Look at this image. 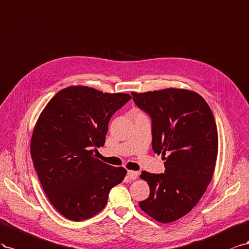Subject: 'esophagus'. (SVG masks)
<instances>
[{"label":"esophagus","instance_id":"1","mask_svg":"<svg viewBox=\"0 0 249 249\" xmlns=\"http://www.w3.org/2000/svg\"><path fill=\"white\" fill-rule=\"evenodd\" d=\"M138 176H139V173L137 171H131V170H128V172H127V177L131 180L136 179Z\"/></svg>","mask_w":249,"mask_h":249}]
</instances>
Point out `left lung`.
Listing matches in <instances>:
<instances>
[{
  "instance_id": "left-lung-1",
  "label": "left lung",
  "mask_w": 249,
  "mask_h": 249,
  "mask_svg": "<svg viewBox=\"0 0 249 249\" xmlns=\"http://www.w3.org/2000/svg\"><path fill=\"white\" fill-rule=\"evenodd\" d=\"M131 95L151 117L152 149L166 160L165 173L142 172L150 194L139 205L156 221H176L200 200L214 174L218 154L214 115L193 90L170 88Z\"/></svg>"
}]
</instances>
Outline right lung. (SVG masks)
I'll list each match as a JSON object with an SVG mask.
<instances>
[{
    "label": "right lung",
    "mask_w": 249,
    "mask_h": 249,
    "mask_svg": "<svg viewBox=\"0 0 249 249\" xmlns=\"http://www.w3.org/2000/svg\"><path fill=\"white\" fill-rule=\"evenodd\" d=\"M131 99L74 85L59 90L39 115L30 151L50 202L73 221L95 216L107 203L111 188L122 182L123 167L95 158L102 147L111 116Z\"/></svg>",
    "instance_id": "1"
}]
</instances>
